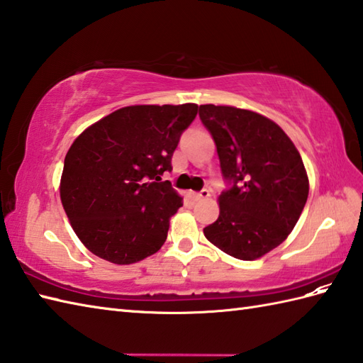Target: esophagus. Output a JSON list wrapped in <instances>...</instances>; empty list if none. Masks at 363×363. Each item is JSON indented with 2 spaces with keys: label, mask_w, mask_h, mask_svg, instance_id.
Returning <instances> with one entry per match:
<instances>
[{
  "label": "esophagus",
  "mask_w": 363,
  "mask_h": 363,
  "mask_svg": "<svg viewBox=\"0 0 363 363\" xmlns=\"http://www.w3.org/2000/svg\"><path fill=\"white\" fill-rule=\"evenodd\" d=\"M209 196H211V191L207 190V189H203L201 191H196V194L191 195V198H194L195 201H201V199H206V198H209Z\"/></svg>",
  "instance_id": "1"
}]
</instances>
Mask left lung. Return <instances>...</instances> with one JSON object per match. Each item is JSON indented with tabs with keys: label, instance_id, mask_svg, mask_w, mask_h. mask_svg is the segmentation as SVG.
<instances>
[{
	"label": "left lung",
	"instance_id": "8db88e82",
	"mask_svg": "<svg viewBox=\"0 0 363 363\" xmlns=\"http://www.w3.org/2000/svg\"><path fill=\"white\" fill-rule=\"evenodd\" d=\"M229 189L220 215L204 228L207 240L240 260L279 246L295 228L309 195V177L296 146L274 121L233 106H199Z\"/></svg>",
	"mask_w": 363,
	"mask_h": 363
}]
</instances>
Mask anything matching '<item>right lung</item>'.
Instances as JSON below:
<instances>
[{"mask_svg":"<svg viewBox=\"0 0 363 363\" xmlns=\"http://www.w3.org/2000/svg\"><path fill=\"white\" fill-rule=\"evenodd\" d=\"M196 104L128 106L96 121L68 150L60 201L79 240L117 265L135 264L165 243L182 206L169 181L172 157Z\"/></svg>","mask_w":363,"mask_h":363,"instance_id":"obj_1","label":"right lung"}]
</instances>
